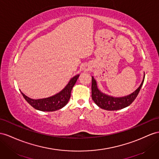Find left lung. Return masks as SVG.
<instances>
[{
    "instance_id": "left-lung-1",
    "label": "left lung",
    "mask_w": 159,
    "mask_h": 159,
    "mask_svg": "<svg viewBox=\"0 0 159 159\" xmlns=\"http://www.w3.org/2000/svg\"><path fill=\"white\" fill-rule=\"evenodd\" d=\"M144 80H142L140 85L135 91H134L131 94L121 97H115L110 95L105 94L101 92L97 87V84L95 79L92 76V85H91V97L93 100L96 103L97 106L100 108L105 109L108 111L119 110V109H124L129 106L133 101L135 100L138 93L140 92V89L143 84Z\"/></svg>"
}]
</instances>
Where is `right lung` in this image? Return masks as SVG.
<instances>
[{"label": "right lung", "instance_id": "right-lung-1", "mask_svg": "<svg viewBox=\"0 0 159 159\" xmlns=\"http://www.w3.org/2000/svg\"><path fill=\"white\" fill-rule=\"evenodd\" d=\"M79 76V75H77L72 77L62 91L48 98L33 99L24 95L22 92L21 94L27 103L35 109L42 111H54L58 110L68 103L70 98L72 89Z\"/></svg>", "mask_w": 159, "mask_h": 159}]
</instances>
